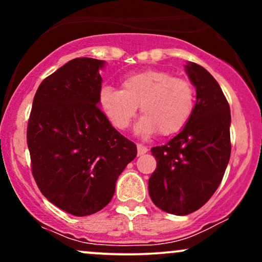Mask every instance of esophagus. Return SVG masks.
Instances as JSON below:
<instances>
[{
    "mask_svg": "<svg viewBox=\"0 0 262 262\" xmlns=\"http://www.w3.org/2000/svg\"><path fill=\"white\" fill-rule=\"evenodd\" d=\"M137 148H138V155H144L146 151H148V148L144 145H141V144H138Z\"/></svg>",
    "mask_w": 262,
    "mask_h": 262,
    "instance_id": "1",
    "label": "esophagus"
}]
</instances>
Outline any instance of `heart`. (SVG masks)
Masks as SVG:
<instances>
[{"mask_svg": "<svg viewBox=\"0 0 262 262\" xmlns=\"http://www.w3.org/2000/svg\"><path fill=\"white\" fill-rule=\"evenodd\" d=\"M98 103L119 130L130 125L138 106L144 114L137 130L141 134L177 133L191 119L196 104L192 82L164 70H144L123 79L122 90L103 86Z\"/></svg>", "mask_w": 262, "mask_h": 262, "instance_id": "obj_1", "label": "heart"}]
</instances>
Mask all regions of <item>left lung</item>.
<instances>
[{"instance_id":"1","label":"left lung","mask_w":262,"mask_h":262,"mask_svg":"<svg viewBox=\"0 0 262 262\" xmlns=\"http://www.w3.org/2000/svg\"><path fill=\"white\" fill-rule=\"evenodd\" d=\"M197 101L185 128L169 143L151 149L156 169L149 194L156 207L176 215L200 209L217 191L230 159V108L206 69L186 66Z\"/></svg>"}]
</instances>
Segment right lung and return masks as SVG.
<instances>
[{
	"label": "right lung",
	"mask_w": 262,
	"mask_h": 262,
	"mask_svg": "<svg viewBox=\"0 0 262 262\" xmlns=\"http://www.w3.org/2000/svg\"><path fill=\"white\" fill-rule=\"evenodd\" d=\"M103 61L76 58L41 81L27 127L35 183L49 202L85 217L107 206L137 156L98 107Z\"/></svg>",
	"instance_id": "1"
}]
</instances>
